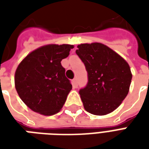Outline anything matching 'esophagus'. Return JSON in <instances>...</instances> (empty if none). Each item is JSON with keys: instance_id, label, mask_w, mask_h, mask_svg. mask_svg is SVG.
<instances>
[{"instance_id": "obj_1", "label": "esophagus", "mask_w": 149, "mask_h": 149, "mask_svg": "<svg viewBox=\"0 0 149 149\" xmlns=\"http://www.w3.org/2000/svg\"><path fill=\"white\" fill-rule=\"evenodd\" d=\"M72 84H73V86L75 88L77 87V78H74L73 80H72Z\"/></svg>"}]
</instances>
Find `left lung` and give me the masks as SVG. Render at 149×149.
<instances>
[{
  "label": "left lung",
  "instance_id": "left-lung-1",
  "mask_svg": "<svg viewBox=\"0 0 149 149\" xmlns=\"http://www.w3.org/2000/svg\"><path fill=\"white\" fill-rule=\"evenodd\" d=\"M77 54L88 72L86 87L79 93L84 109L104 116L116 109L128 95L131 69L128 62L109 47L98 42L77 45Z\"/></svg>",
  "mask_w": 149,
  "mask_h": 149
}]
</instances>
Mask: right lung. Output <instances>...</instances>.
<instances>
[{"label":"right lung","instance_id":"add662e5","mask_svg":"<svg viewBox=\"0 0 149 149\" xmlns=\"http://www.w3.org/2000/svg\"><path fill=\"white\" fill-rule=\"evenodd\" d=\"M72 45H46L29 53L15 72L16 90L31 110L44 116L59 112L72 84L61 61L69 55Z\"/></svg>","mask_w":149,"mask_h":149}]
</instances>
